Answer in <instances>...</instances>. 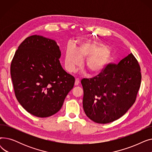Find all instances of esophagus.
Listing matches in <instances>:
<instances>
[{"label":"esophagus","mask_w":152,"mask_h":152,"mask_svg":"<svg viewBox=\"0 0 152 152\" xmlns=\"http://www.w3.org/2000/svg\"><path fill=\"white\" fill-rule=\"evenodd\" d=\"M79 84V79L78 78H76L75 80V86H77Z\"/></svg>","instance_id":"esophagus-1"}]
</instances>
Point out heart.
Here are the masks:
<instances>
[{
  "label": "heart",
  "mask_w": 152,
  "mask_h": 152,
  "mask_svg": "<svg viewBox=\"0 0 152 152\" xmlns=\"http://www.w3.org/2000/svg\"><path fill=\"white\" fill-rule=\"evenodd\" d=\"M85 66L94 75L102 72L111 61V53L108 48L97 42L82 44L77 50L68 47L65 52V65L69 72H74L85 59Z\"/></svg>",
  "instance_id": "b5f03b06"
}]
</instances>
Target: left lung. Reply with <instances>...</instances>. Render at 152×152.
<instances>
[{
	"label": "left lung",
	"instance_id": "obj_1",
	"mask_svg": "<svg viewBox=\"0 0 152 152\" xmlns=\"http://www.w3.org/2000/svg\"><path fill=\"white\" fill-rule=\"evenodd\" d=\"M141 79L140 65L132 53L118 65L108 64L95 77L83 79V103L87 116L100 124L121 118L134 103Z\"/></svg>",
	"mask_w": 152,
	"mask_h": 152
}]
</instances>
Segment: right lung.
Wrapping results in <instances>:
<instances>
[{"label": "right lung", "mask_w": 152, "mask_h": 152, "mask_svg": "<svg viewBox=\"0 0 152 152\" xmlns=\"http://www.w3.org/2000/svg\"><path fill=\"white\" fill-rule=\"evenodd\" d=\"M61 51L54 40L33 35L15 52L10 66L15 96L28 113L50 116L61 109L75 79L63 69Z\"/></svg>", "instance_id": "add662e5"}]
</instances>
